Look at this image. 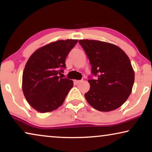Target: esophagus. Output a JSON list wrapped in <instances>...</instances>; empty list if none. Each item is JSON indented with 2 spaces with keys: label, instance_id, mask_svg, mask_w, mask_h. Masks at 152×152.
<instances>
[{
  "label": "esophagus",
  "instance_id": "34e87169",
  "mask_svg": "<svg viewBox=\"0 0 152 152\" xmlns=\"http://www.w3.org/2000/svg\"><path fill=\"white\" fill-rule=\"evenodd\" d=\"M81 82H82V80H74V82L76 84H79V83H80Z\"/></svg>",
  "mask_w": 152,
  "mask_h": 152
}]
</instances>
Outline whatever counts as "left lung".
I'll return each instance as SVG.
<instances>
[{
  "label": "left lung",
  "mask_w": 152,
  "mask_h": 152,
  "mask_svg": "<svg viewBox=\"0 0 152 152\" xmlns=\"http://www.w3.org/2000/svg\"><path fill=\"white\" fill-rule=\"evenodd\" d=\"M97 80H88L90 89L85 93L89 104L97 111H111L123 104L132 93L135 74L129 58L112 43L96 40L79 41Z\"/></svg>",
  "instance_id": "left-lung-1"
}]
</instances>
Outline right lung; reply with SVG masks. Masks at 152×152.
<instances>
[{
	"label": "right lung",
	"instance_id": "add662e5",
	"mask_svg": "<svg viewBox=\"0 0 152 152\" xmlns=\"http://www.w3.org/2000/svg\"><path fill=\"white\" fill-rule=\"evenodd\" d=\"M77 41H56L37 50L28 59L23 72L22 89L36 111L50 112L64 103L73 82L59 75L64 72L66 57Z\"/></svg>",
	"mask_w": 152,
	"mask_h": 152
}]
</instances>
